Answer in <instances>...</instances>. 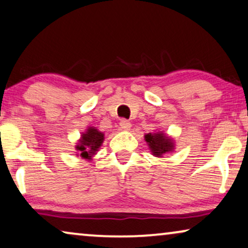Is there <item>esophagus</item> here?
Listing matches in <instances>:
<instances>
[{
  "mask_svg": "<svg viewBox=\"0 0 248 248\" xmlns=\"http://www.w3.org/2000/svg\"><path fill=\"white\" fill-rule=\"evenodd\" d=\"M119 125H120V130H124V131H129L131 128V124L127 120H121Z\"/></svg>",
  "mask_w": 248,
  "mask_h": 248,
  "instance_id": "1",
  "label": "esophagus"
}]
</instances>
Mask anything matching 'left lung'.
<instances>
[{
  "instance_id": "left-lung-1",
  "label": "left lung",
  "mask_w": 248,
  "mask_h": 248,
  "mask_svg": "<svg viewBox=\"0 0 248 248\" xmlns=\"http://www.w3.org/2000/svg\"><path fill=\"white\" fill-rule=\"evenodd\" d=\"M145 140L151 155L158 158H164V155L173 153L176 147L175 140L161 130L146 134Z\"/></svg>"
}]
</instances>
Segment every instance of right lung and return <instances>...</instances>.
<instances>
[{"mask_svg": "<svg viewBox=\"0 0 248 248\" xmlns=\"http://www.w3.org/2000/svg\"><path fill=\"white\" fill-rule=\"evenodd\" d=\"M103 140H105L103 132L99 131L95 127H88L77 141V156H80L87 160H92V157L97 155L102 146Z\"/></svg>", "mask_w": 248, "mask_h": 248, "instance_id": "obj_1", "label": "right lung"}]
</instances>
